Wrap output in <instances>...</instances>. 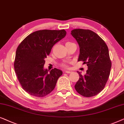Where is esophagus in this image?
Instances as JSON below:
<instances>
[{
  "label": "esophagus",
  "mask_w": 124,
  "mask_h": 124,
  "mask_svg": "<svg viewBox=\"0 0 124 124\" xmlns=\"http://www.w3.org/2000/svg\"><path fill=\"white\" fill-rule=\"evenodd\" d=\"M65 72H66V73H67V74H70L71 72V71H68V70H65Z\"/></svg>",
  "instance_id": "obj_1"
}]
</instances>
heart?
<instances>
[{"label":"heart","instance_id":"obj_1","mask_svg":"<svg viewBox=\"0 0 124 124\" xmlns=\"http://www.w3.org/2000/svg\"><path fill=\"white\" fill-rule=\"evenodd\" d=\"M61 66H62V67H65V68H68V67H69V65H67V63H62V64H61Z\"/></svg>","mask_w":124,"mask_h":124}]
</instances>
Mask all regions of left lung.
Listing matches in <instances>:
<instances>
[{"label": "left lung", "mask_w": 124, "mask_h": 124, "mask_svg": "<svg viewBox=\"0 0 124 124\" xmlns=\"http://www.w3.org/2000/svg\"><path fill=\"white\" fill-rule=\"evenodd\" d=\"M71 34L80 48L78 61L88 66L85 75L78 71L79 79L75 88L83 96H94L104 88L110 75L112 63L108 46L98 34L89 29H75Z\"/></svg>", "instance_id": "obj_1"}]
</instances>
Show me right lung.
I'll list each match as a JSON object with an SVG mask.
<instances>
[{
  "mask_svg": "<svg viewBox=\"0 0 124 124\" xmlns=\"http://www.w3.org/2000/svg\"><path fill=\"white\" fill-rule=\"evenodd\" d=\"M66 34L65 29L37 31L29 34L18 46L15 71L21 86L29 95L42 98L55 88L62 71L54 68L48 73L47 69H44L45 58L54 44Z\"/></svg>",
  "mask_w": 124,
  "mask_h": 124,
  "instance_id": "add662e5",
  "label": "right lung"
}]
</instances>
